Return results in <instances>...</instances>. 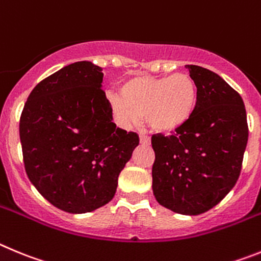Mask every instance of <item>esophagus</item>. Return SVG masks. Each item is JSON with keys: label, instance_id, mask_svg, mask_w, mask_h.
Instances as JSON below:
<instances>
[{"label": "esophagus", "instance_id": "obj_1", "mask_svg": "<svg viewBox=\"0 0 261 261\" xmlns=\"http://www.w3.org/2000/svg\"><path fill=\"white\" fill-rule=\"evenodd\" d=\"M139 140H140V143H142V144H144V145L151 144V138H149V136L143 135V134H140V135H139Z\"/></svg>", "mask_w": 261, "mask_h": 261}]
</instances>
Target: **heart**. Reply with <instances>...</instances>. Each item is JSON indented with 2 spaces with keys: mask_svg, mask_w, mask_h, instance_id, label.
I'll list each match as a JSON object with an SVG mask.
<instances>
[{
  "mask_svg": "<svg viewBox=\"0 0 261 261\" xmlns=\"http://www.w3.org/2000/svg\"><path fill=\"white\" fill-rule=\"evenodd\" d=\"M198 86L186 72L153 78L135 76L121 86V96L110 95L109 104L125 127L145 117L159 134H173L192 118L198 105Z\"/></svg>",
  "mask_w": 261,
  "mask_h": 261,
  "instance_id": "heart-1",
  "label": "heart"
}]
</instances>
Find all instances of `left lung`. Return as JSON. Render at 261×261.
Returning a JSON list of instances; mask_svg holds the SVG:
<instances>
[{"label": "left lung", "instance_id": "obj_1", "mask_svg": "<svg viewBox=\"0 0 261 261\" xmlns=\"http://www.w3.org/2000/svg\"><path fill=\"white\" fill-rule=\"evenodd\" d=\"M198 86L192 118L175 135L152 136L156 200L180 215H200L236 186L248 140L241 95L216 72L186 65Z\"/></svg>", "mask_w": 261, "mask_h": 261}]
</instances>
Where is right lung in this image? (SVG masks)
<instances>
[{
	"instance_id": "1",
	"label": "right lung",
	"mask_w": 261,
	"mask_h": 261,
	"mask_svg": "<svg viewBox=\"0 0 261 261\" xmlns=\"http://www.w3.org/2000/svg\"><path fill=\"white\" fill-rule=\"evenodd\" d=\"M102 76L88 61L65 66L35 87L20 116L25 173L65 212H92L109 203L139 144L138 134L112 122Z\"/></svg>"
}]
</instances>
